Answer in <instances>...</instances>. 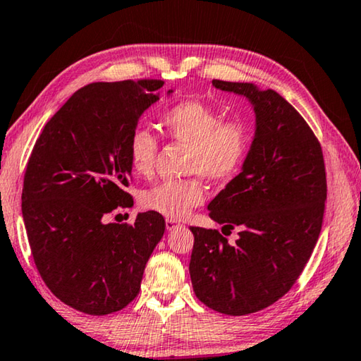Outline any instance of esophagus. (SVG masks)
<instances>
[{
  "label": "esophagus",
  "instance_id": "1",
  "mask_svg": "<svg viewBox=\"0 0 361 361\" xmlns=\"http://www.w3.org/2000/svg\"><path fill=\"white\" fill-rule=\"evenodd\" d=\"M166 226H167V229H169V231H172V229H175V228H178L180 223L176 221V219L167 218V219H166Z\"/></svg>",
  "mask_w": 361,
  "mask_h": 361
}]
</instances>
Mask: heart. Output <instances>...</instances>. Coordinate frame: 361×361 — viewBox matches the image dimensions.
Listing matches in <instances>:
<instances>
[{
	"instance_id": "obj_1",
	"label": "heart",
	"mask_w": 361,
	"mask_h": 361,
	"mask_svg": "<svg viewBox=\"0 0 361 361\" xmlns=\"http://www.w3.org/2000/svg\"><path fill=\"white\" fill-rule=\"evenodd\" d=\"M161 127L173 142L189 146L185 170L195 176L159 183L142 192L140 204L167 218H183L205 199L199 174L212 183H226L240 172L250 152L252 133L245 121H223L218 109L199 100H185L170 106L161 116ZM157 151L156 133L142 127L133 130L127 145L133 172L149 175Z\"/></svg>"
}]
</instances>
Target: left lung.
I'll return each instance as SVG.
<instances>
[{"mask_svg": "<svg viewBox=\"0 0 361 361\" xmlns=\"http://www.w3.org/2000/svg\"><path fill=\"white\" fill-rule=\"evenodd\" d=\"M216 89L247 97L256 130L242 172L209 204L218 229L191 226L189 274L195 296L226 315L258 312L290 291L319 240L326 200L320 142L276 90L213 79Z\"/></svg>", "mask_w": 361, "mask_h": 361, "instance_id": "8db88e82", "label": "left lung"}]
</instances>
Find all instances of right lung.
<instances>
[{"label":"right lung","mask_w":361,"mask_h":361,"mask_svg":"<svg viewBox=\"0 0 361 361\" xmlns=\"http://www.w3.org/2000/svg\"><path fill=\"white\" fill-rule=\"evenodd\" d=\"M164 81L92 82L49 119L28 159L22 215L47 288L79 312L108 315L137 298L143 271L166 231L164 216L103 223L133 205L127 145ZM170 94V90H169Z\"/></svg>","instance_id":"1"}]
</instances>
